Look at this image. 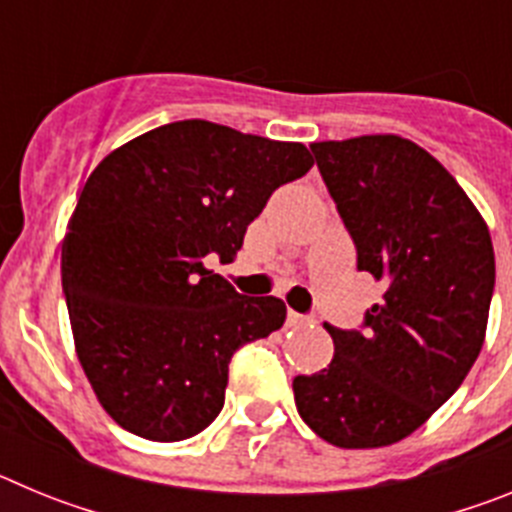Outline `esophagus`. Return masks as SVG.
Segmentation results:
<instances>
[{
    "label": "esophagus",
    "instance_id": "esophagus-1",
    "mask_svg": "<svg viewBox=\"0 0 512 512\" xmlns=\"http://www.w3.org/2000/svg\"><path fill=\"white\" fill-rule=\"evenodd\" d=\"M315 320V315H302V312H295V310H289L287 315V323L289 325H307Z\"/></svg>",
    "mask_w": 512,
    "mask_h": 512
}]
</instances>
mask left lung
I'll list each match as a JSON object with an SVG mask.
<instances>
[{
    "label": "left lung",
    "instance_id": "1",
    "mask_svg": "<svg viewBox=\"0 0 512 512\" xmlns=\"http://www.w3.org/2000/svg\"><path fill=\"white\" fill-rule=\"evenodd\" d=\"M356 246L384 284L359 330L325 323L333 361L292 382L300 418L341 449L410 436L449 400L485 343L495 292L490 230L454 176L413 140L310 146Z\"/></svg>",
    "mask_w": 512,
    "mask_h": 512
}]
</instances>
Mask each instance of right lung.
Here are the masks:
<instances>
[{
  "instance_id": "obj_1",
  "label": "right lung",
  "mask_w": 512,
  "mask_h": 512,
  "mask_svg": "<svg viewBox=\"0 0 512 512\" xmlns=\"http://www.w3.org/2000/svg\"><path fill=\"white\" fill-rule=\"evenodd\" d=\"M312 169L302 143L179 120L92 171L61 248L76 356L102 408L148 441L220 415L233 354L279 330L277 297H246L205 266L230 261L274 189Z\"/></svg>"
}]
</instances>
